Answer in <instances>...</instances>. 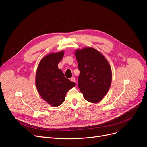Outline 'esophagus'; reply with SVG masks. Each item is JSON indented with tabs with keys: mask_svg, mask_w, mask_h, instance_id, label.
<instances>
[{
	"mask_svg": "<svg viewBox=\"0 0 147 147\" xmlns=\"http://www.w3.org/2000/svg\"><path fill=\"white\" fill-rule=\"evenodd\" d=\"M70 80L71 81V82H76V79H75V78L74 77H71V78H70Z\"/></svg>",
	"mask_w": 147,
	"mask_h": 147,
	"instance_id": "34e87169",
	"label": "esophagus"
}]
</instances>
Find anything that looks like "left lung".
Here are the masks:
<instances>
[{"mask_svg":"<svg viewBox=\"0 0 147 147\" xmlns=\"http://www.w3.org/2000/svg\"><path fill=\"white\" fill-rule=\"evenodd\" d=\"M75 55L80 71L78 87L87 101L97 103L110 88L112 80L110 65L100 52L92 47L78 49Z\"/></svg>","mask_w":147,"mask_h":147,"instance_id":"left-lung-1","label":"left lung"}]
</instances>
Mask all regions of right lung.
I'll return each mask as SVG.
<instances>
[{
	"instance_id": "1",
	"label": "right lung",
	"mask_w": 147,
	"mask_h": 147,
	"mask_svg": "<svg viewBox=\"0 0 147 147\" xmlns=\"http://www.w3.org/2000/svg\"><path fill=\"white\" fill-rule=\"evenodd\" d=\"M63 56L64 51H61L44 57L38 65L36 75V86L40 95L54 107L61 105L67 92L76 85L58 68Z\"/></svg>"
}]
</instances>
